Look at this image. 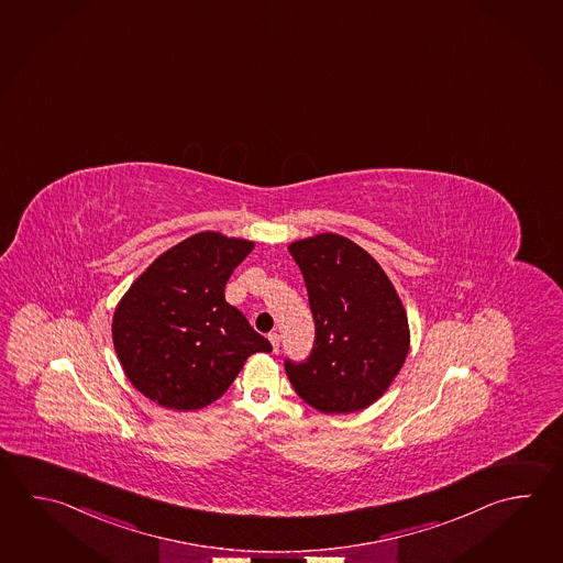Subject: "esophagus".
<instances>
[{
    "label": "esophagus",
    "mask_w": 563,
    "mask_h": 563,
    "mask_svg": "<svg viewBox=\"0 0 563 563\" xmlns=\"http://www.w3.org/2000/svg\"><path fill=\"white\" fill-rule=\"evenodd\" d=\"M268 341H271V344H273V351L278 353V346H280V334L268 333Z\"/></svg>",
    "instance_id": "1"
}]
</instances>
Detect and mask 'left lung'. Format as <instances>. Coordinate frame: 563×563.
Returning a JSON list of instances; mask_svg holds the SVG:
<instances>
[{"instance_id": "1", "label": "left lung", "mask_w": 563, "mask_h": 563, "mask_svg": "<svg viewBox=\"0 0 563 563\" xmlns=\"http://www.w3.org/2000/svg\"><path fill=\"white\" fill-rule=\"evenodd\" d=\"M314 319L305 363L285 361L300 399L329 415L367 409L389 389L409 353L407 312L380 264L349 239L322 232L290 242Z\"/></svg>"}]
</instances>
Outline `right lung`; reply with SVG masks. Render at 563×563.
<instances>
[{"label": "right lung", "mask_w": 563, "mask_h": 563, "mask_svg": "<svg viewBox=\"0 0 563 563\" xmlns=\"http://www.w3.org/2000/svg\"><path fill=\"white\" fill-rule=\"evenodd\" d=\"M254 242L205 230L162 253L112 319L115 355L150 401L196 411L222 397L254 353L273 346L224 299Z\"/></svg>", "instance_id": "1"}]
</instances>
